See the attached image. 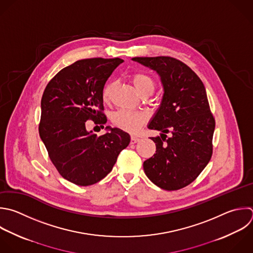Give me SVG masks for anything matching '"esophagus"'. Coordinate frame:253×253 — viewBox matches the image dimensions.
Here are the masks:
<instances>
[{"mask_svg": "<svg viewBox=\"0 0 253 253\" xmlns=\"http://www.w3.org/2000/svg\"><path fill=\"white\" fill-rule=\"evenodd\" d=\"M139 140H140L139 137H136V136H133V135L130 137V143H131V144H134V143L138 142Z\"/></svg>", "mask_w": 253, "mask_h": 253, "instance_id": "obj_1", "label": "esophagus"}]
</instances>
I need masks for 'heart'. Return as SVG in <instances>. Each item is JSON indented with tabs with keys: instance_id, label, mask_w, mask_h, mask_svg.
<instances>
[{
	"instance_id": "obj_1",
	"label": "heart",
	"mask_w": 253,
	"mask_h": 253,
	"mask_svg": "<svg viewBox=\"0 0 253 253\" xmlns=\"http://www.w3.org/2000/svg\"><path fill=\"white\" fill-rule=\"evenodd\" d=\"M131 80L140 95H151L154 90L156 83L154 79L144 73L135 72L131 75ZM114 88L113 83H108L103 89L102 97L105 102L110 99ZM147 122V116L141 112H131L126 110H120L112 116V123L114 126L129 133H136L139 131L141 126Z\"/></svg>"
}]
</instances>
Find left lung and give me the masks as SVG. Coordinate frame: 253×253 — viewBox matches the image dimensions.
I'll return each mask as SVG.
<instances>
[{"label":"left lung","instance_id":"8db88e82","mask_svg":"<svg viewBox=\"0 0 253 253\" xmlns=\"http://www.w3.org/2000/svg\"><path fill=\"white\" fill-rule=\"evenodd\" d=\"M132 60L155 70L164 89L160 108L148 126L162 133L161 137H151L156 153L143 162L144 172L161 189H182L200 175L212 154L215 122L205 86L189 66L176 58ZM166 133H171L170 138Z\"/></svg>","mask_w":253,"mask_h":253}]
</instances>
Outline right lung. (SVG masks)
<instances>
[{"label": "right lung", "mask_w": 253, "mask_h": 253, "mask_svg": "<svg viewBox=\"0 0 253 253\" xmlns=\"http://www.w3.org/2000/svg\"><path fill=\"white\" fill-rule=\"evenodd\" d=\"M121 58L81 59L60 70L47 84L42 98L39 126L48 156L66 180L90 186L105 178L130 136L120 128L97 136L86 122L105 125L102 92Z\"/></svg>", "instance_id": "obj_1"}]
</instances>
